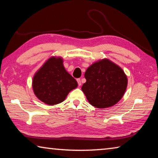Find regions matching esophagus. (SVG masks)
Returning a JSON list of instances; mask_svg holds the SVG:
<instances>
[{"label":"esophagus","mask_w":158,"mask_h":158,"mask_svg":"<svg viewBox=\"0 0 158 158\" xmlns=\"http://www.w3.org/2000/svg\"><path fill=\"white\" fill-rule=\"evenodd\" d=\"M77 83H78V85H81V79H77Z\"/></svg>","instance_id":"1"}]
</instances>
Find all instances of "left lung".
Wrapping results in <instances>:
<instances>
[{
    "label": "left lung",
    "mask_w": 158,
    "mask_h": 158,
    "mask_svg": "<svg viewBox=\"0 0 158 158\" xmlns=\"http://www.w3.org/2000/svg\"><path fill=\"white\" fill-rule=\"evenodd\" d=\"M82 91L90 105L103 109L111 106L123 96L127 85L123 69L108 59L93 63L84 74Z\"/></svg>",
    "instance_id": "1"
}]
</instances>
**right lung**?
Instances as JSON below:
<instances>
[{
    "label": "right lung",
    "mask_w": 158,
    "mask_h": 158,
    "mask_svg": "<svg viewBox=\"0 0 158 158\" xmlns=\"http://www.w3.org/2000/svg\"><path fill=\"white\" fill-rule=\"evenodd\" d=\"M77 87V81L65 70L61 58H50L33 79L35 95L49 105L62 102L69 91Z\"/></svg>",
    "instance_id": "add662e5"
}]
</instances>
